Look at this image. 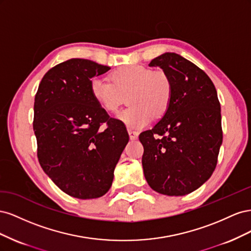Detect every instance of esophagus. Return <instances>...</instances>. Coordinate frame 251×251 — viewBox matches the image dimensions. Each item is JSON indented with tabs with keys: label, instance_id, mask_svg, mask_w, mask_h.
Segmentation results:
<instances>
[{
	"label": "esophagus",
	"instance_id": "34e87169",
	"mask_svg": "<svg viewBox=\"0 0 251 251\" xmlns=\"http://www.w3.org/2000/svg\"><path fill=\"white\" fill-rule=\"evenodd\" d=\"M128 135H130V139L131 140H135L138 138V133L135 132V131H132V130H128Z\"/></svg>",
	"mask_w": 251,
	"mask_h": 251
}]
</instances>
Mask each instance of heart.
<instances>
[{
  "mask_svg": "<svg viewBox=\"0 0 251 251\" xmlns=\"http://www.w3.org/2000/svg\"><path fill=\"white\" fill-rule=\"evenodd\" d=\"M111 81L95 78L91 81L93 100L108 113H115L127 96L131 107L119 114V119L131 128H142L153 119L168 113L174 95L169 74L141 65H128L113 70Z\"/></svg>",
  "mask_w": 251,
  "mask_h": 251,
  "instance_id": "b5f03b06",
  "label": "heart"
}]
</instances>
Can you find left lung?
<instances>
[{
    "label": "left lung",
    "instance_id": "obj_1",
    "mask_svg": "<svg viewBox=\"0 0 251 251\" xmlns=\"http://www.w3.org/2000/svg\"><path fill=\"white\" fill-rule=\"evenodd\" d=\"M169 74L174 87L168 113L139 135L142 168L149 185L159 194L184 196L214 173L223 140L221 107L208 75L176 53L151 60Z\"/></svg>",
    "mask_w": 251,
    "mask_h": 251
}]
</instances>
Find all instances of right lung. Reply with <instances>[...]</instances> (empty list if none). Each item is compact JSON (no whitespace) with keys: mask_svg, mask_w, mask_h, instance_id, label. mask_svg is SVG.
I'll return each mask as SVG.
<instances>
[{"mask_svg":"<svg viewBox=\"0 0 251 251\" xmlns=\"http://www.w3.org/2000/svg\"><path fill=\"white\" fill-rule=\"evenodd\" d=\"M109 70L89 59L66 60L44 75L35 94L39 162L74 198H100L109 191L128 142L125 125L110 117L90 92L91 79Z\"/></svg>","mask_w":251,"mask_h":251,"instance_id":"1","label":"right lung"}]
</instances>
